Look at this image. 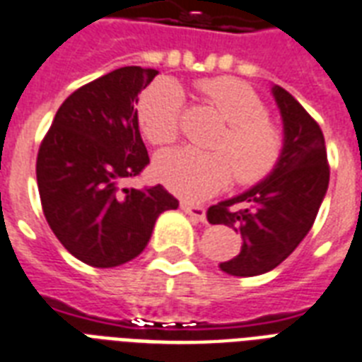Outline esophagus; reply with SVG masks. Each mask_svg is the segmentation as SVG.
Instances as JSON below:
<instances>
[{"label":"esophagus","mask_w":362,"mask_h":362,"mask_svg":"<svg viewBox=\"0 0 362 362\" xmlns=\"http://www.w3.org/2000/svg\"><path fill=\"white\" fill-rule=\"evenodd\" d=\"M181 209H183L185 213H189L190 217L196 221H206V209L202 206H194V204H189V202H181Z\"/></svg>","instance_id":"1"}]
</instances>
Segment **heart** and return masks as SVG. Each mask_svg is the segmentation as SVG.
<instances>
[{"label":"heart","mask_w":362,"mask_h":362,"mask_svg":"<svg viewBox=\"0 0 362 362\" xmlns=\"http://www.w3.org/2000/svg\"><path fill=\"white\" fill-rule=\"evenodd\" d=\"M198 90L226 120L211 149L177 147L155 158V173L164 187L185 200H204L230 183L251 187L270 177L283 155V132L268 117L264 100L236 77H209ZM185 96L177 83L158 79L137 100V124L153 145H170L179 137Z\"/></svg>","instance_id":"obj_1"}]
</instances>
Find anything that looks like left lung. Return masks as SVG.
I'll return each mask as SVG.
<instances>
[{
	"label": "left lung",
	"mask_w": 362,
	"mask_h": 362,
	"mask_svg": "<svg viewBox=\"0 0 362 362\" xmlns=\"http://www.w3.org/2000/svg\"><path fill=\"white\" fill-rule=\"evenodd\" d=\"M272 92L285 130L281 160L262 183L207 209L211 225L242 234L240 253L219 264L230 276H259L281 264L306 238L329 189L323 132L285 88Z\"/></svg>",
	"instance_id": "1"
}]
</instances>
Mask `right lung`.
<instances>
[{"label":"right lung","mask_w":362,"mask_h":362,"mask_svg":"<svg viewBox=\"0 0 362 362\" xmlns=\"http://www.w3.org/2000/svg\"><path fill=\"white\" fill-rule=\"evenodd\" d=\"M158 71L126 66L66 98L37 153V187L50 230L75 259L113 268L136 259L158 215L179 202L162 185L122 189L149 164L137 126L139 92Z\"/></svg>","instance_id":"1"}]
</instances>
